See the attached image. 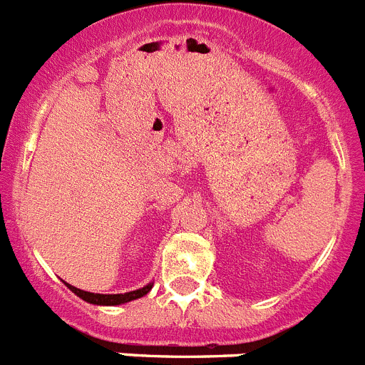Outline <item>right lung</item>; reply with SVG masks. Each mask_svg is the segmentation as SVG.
I'll use <instances>...</instances> for the list:
<instances>
[{"label":"right lung","instance_id":"1","mask_svg":"<svg viewBox=\"0 0 365 365\" xmlns=\"http://www.w3.org/2000/svg\"><path fill=\"white\" fill-rule=\"evenodd\" d=\"M71 291L74 292L76 296H80L82 299L89 303H95V305H120V303H128L131 299H137V298H143L144 294H148L151 289V285L143 287V289H137V291H131V292H124V294H95V292H86V291H80L76 287L69 285Z\"/></svg>","mask_w":365,"mask_h":365}]
</instances>
